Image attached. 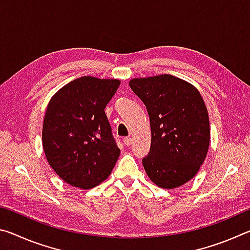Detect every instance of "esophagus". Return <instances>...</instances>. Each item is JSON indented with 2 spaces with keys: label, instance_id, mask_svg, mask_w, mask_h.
<instances>
[{
  "label": "esophagus",
  "instance_id": "1",
  "mask_svg": "<svg viewBox=\"0 0 250 250\" xmlns=\"http://www.w3.org/2000/svg\"><path fill=\"white\" fill-rule=\"evenodd\" d=\"M124 142H125V145L126 146H129L131 143H132V139H131L130 137H126V138H125L124 139Z\"/></svg>",
  "mask_w": 250,
  "mask_h": 250
}]
</instances>
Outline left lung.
Returning a JSON list of instances; mask_svg holds the SVG:
<instances>
[{
  "instance_id": "1",
  "label": "left lung",
  "mask_w": 250,
  "mask_h": 250,
  "mask_svg": "<svg viewBox=\"0 0 250 250\" xmlns=\"http://www.w3.org/2000/svg\"><path fill=\"white\" fill-rule=\"evenodd\" d=\"M129 84L150 118L151 149L142 160L146 174L161 188H180L197 174L208 152L203 97L192 83L167 74L133 78Z\"/></svg>"
}]
</instances>
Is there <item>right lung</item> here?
<instances>
[{"label":"right lung","instance_id":"obj_1","mask_svg":"<svg viewBox=\"0 0 250 250\" xmlns=\"http://www.w3.org/2000/svg\"><path fill=\"white\" fill-rule=\"evenodd\" d=\"M119 84V79L83 76L50 98L42 142L50 167L67 184L89 189L111 174L120 149L104 108Z\"/></svg>","mask_w":250,"mask_h":250}]
</instances>
